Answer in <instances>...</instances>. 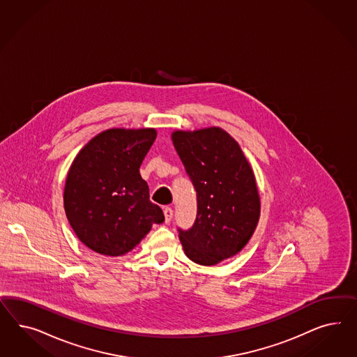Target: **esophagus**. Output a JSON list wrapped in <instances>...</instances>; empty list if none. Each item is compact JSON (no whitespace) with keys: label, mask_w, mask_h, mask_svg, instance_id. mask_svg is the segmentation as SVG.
I'll list each match as a JSON object with an SVG mask.
<instances>
[{"label":"esophagus","mask_w":357,"mask_h":357,"mask_svg":"<svg viewBox=\"0 0 357 357\" xmlns=\"http://www.w3.org/2000/svg\"><path fill=\"white\" fill-rule=\"evenodd\" d=\"M174 211L170 208V206H166L165 209H163V215H165V222L166 224H169L170 221H172V218H173Z\"/></svg>","instance_id":"obj_1"}]
</instances>
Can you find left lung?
Instances as JSON below:
<instances>
[{
  "label": "left lung",
  "instance_id": "1",
  "mask_svg": "<svg viewBox=\"0 0 357 357\" xmlns=\"http://www.w3.org/2000/svg\"><path fill=\"white\" fill-rule=\"evenodd\" d=\"M172 139L197 197L194 225L178 229L184 254L197 264L215 266L243 249L257 229L254 172L237 141L218 127L175 130Z\"/></svg>",
  "mask_w": 357,
  "mask_h": 357
}]
</instances>
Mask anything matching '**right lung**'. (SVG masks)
<instances>
[{"instance_id":"right-lung-1","label":"right lung","mask_w":357,"mask_h":357,"mask_svg":"<svg viewBox=\"0 0 357 357\" xmlns=\"http://www.w3.org/2000/svg\"><path fill=\"white\" fill-rule=\"evenodd\" d=\"M157 137L153 128L103 130L77 154L66 176L64 208L78 239L102 255L127 254L165 221L149 200L140 166Z\"/></svg>"}]
</instances>
